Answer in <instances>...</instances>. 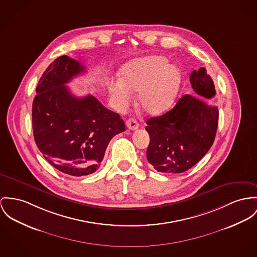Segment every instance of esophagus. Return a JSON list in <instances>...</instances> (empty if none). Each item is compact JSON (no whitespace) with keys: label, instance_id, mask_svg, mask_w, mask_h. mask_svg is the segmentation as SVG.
<instances>
[{"label":"esophagus","instance_id":"esophagus-1","mask_svg":"<svg viewBox=\"0 0 257 257\" xmlns=\"http://www.w3.org/2000/svg\"><path fill=\"white\" fill-rule=\"evenodd\" d=\"M126 126L129 130H137L139 128L138 122L133 118H129L126 121Z\"/></svg>","mask_w":257,"mask_h":257}]
</instances>
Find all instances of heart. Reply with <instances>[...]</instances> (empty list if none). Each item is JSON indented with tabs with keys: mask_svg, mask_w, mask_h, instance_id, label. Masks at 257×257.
<instances>
[{
	"mask_svg": "<svg viewBox=\"0 0 257 257\" xmlns=\"http://www.w3.org/2000/svg\"><path fill=\"white\" fill-rule=\"evenodd\" d=\"M181 83V71L176 65L168 64L164 57L150 56L125 64L120 71V82L109 84L108 90L119 109L129 104L132 93L139 92V107L148 115L158 116L173 106Z\"/></svg>",
	"mask_w": 257,
	"mask_h": 257,
	"instance_id": "heart-1",
	"label": "heart"
}]
</instances>
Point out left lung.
<instances>
[{"label": "left lung", "mask_w": 257, "mask_h": 257, "mask_svg": "<svg viewBox=\"0 0 257 257\" xmlns=\"http://www.w3.org/2000/svg\"><path fill=\"white\" fill-rule=\"evenodd\" d=\"M192 88L200 97L211 99L215 87L204 67L190 76ZM218 108L185 95L161 116L147 120L150 134L147 158L162 173H182L193 167L211 148L218 126Z\"/></svg>", "instance_id": "1"}]
</instances>
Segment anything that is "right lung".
<instances>
[{
	"instance_id": "1",
	"label": "right lung",
	"mask_w": 257,
	"mask_h": 257,
	"mask_svg": "<svg viewBox=\"0 0 257 257\" xmlns=\"http://www.w3.org/2000/svg\"><path fill=\"white\" fill-rule=\"evenodd\" d=\"M85 72L79 61L61 56L45 70L32 104L35 143L47 161L70 176L99 169L108 143L125 131L124 121L95 97L73 96L65 85Z\"/></svg>"
}]
</instances>
